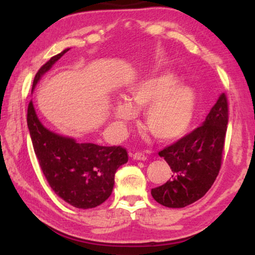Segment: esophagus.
<instances>
[{
  "label": "esophagus",
  "mask_w": 255,
  "mask_h": 255,
  "mask_svg": "<svg viewBox=\"0 0 255 255\" xmlns=\"http://www.w3.org/2000/svg\"><path fill=\"white\" fill-rule=\"evenodd\" d=\"M133 159L134 160L144 161V160H147V155H145L143 152H136V153L133 154Z\"/></svg>",
  "instance_id": "obj_1"
}]
</instances>
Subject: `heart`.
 I'll list each match as a JSON object with an SVG mask.
<instances>
[{
    "label": "heart",
    "mask_w": 255,
    "mask_h": 255,
    "mask_svg": "<svg viewBox=\"0 0 255 255\" xmlns=\"http://www.w3.org/2000/svg\"><path fill=\"white\" fill-rule=\"evenodd\" d=\"M145 109L148 131L162 141H175L185 136L194 122L197 96L189 86L177 84L172 73L150 75L129 88V100L122 97L114 105L119 122L131 121L137 108Z\"/></svg>",
    "instance_id": "obj_1"
}]
</instances>
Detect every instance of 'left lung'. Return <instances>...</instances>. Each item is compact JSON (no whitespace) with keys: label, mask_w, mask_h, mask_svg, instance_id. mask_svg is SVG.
<instances>
[{"label":"left lung","mask_w":255,"mask_h":255,"mask_svg":"<svg viewBox=\"0 0 255 255\" xmlns=\"http://www.w3.org/2000/svg\"><path fill=\"white\" fill-rule=\"evenodd\" d=\"M228 118V100L223 93L202 126L159 151L173 174L151 189L154 200L169 208H183L209 191L221 167Z\"/></svg>","instance_id":"obj_1"}]
</instances>
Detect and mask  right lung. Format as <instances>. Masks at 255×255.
<instances>
[{
    "label": "right lung",
    "instance_id": "right-lung-1",
    "mask_svg": "<svg viewBox=\"0 0 255 255\" xmlns=\"http://www.w3.org/2000/svg\"><path fill=\"white\" fill-rule=\"evenodd\" d=\"M68 50L53 56L38 70L31 91L41 75ZM27 125L41 171L59 197L75 208L89 209L111 196L115 173L128 161L126 149L122 145L79 143L72 138L50 131L38 119L31 101L27 108Z\"/></svg>",
    "mask_w": 255,
    "mask_h": 255
}]
</instances>
